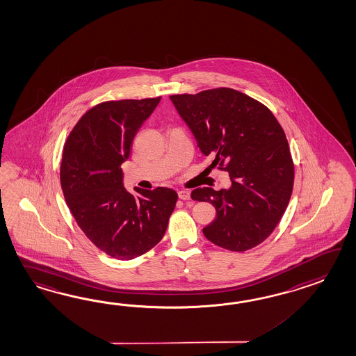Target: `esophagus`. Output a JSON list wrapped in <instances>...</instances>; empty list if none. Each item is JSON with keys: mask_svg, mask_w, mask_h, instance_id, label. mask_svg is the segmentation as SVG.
Masks as SVG:
<instances>
[{"mask_svg": "<svg viewBox=\"0 0 356 356\" xmlns=\"http://www.w3.org/2000/svg\"><path fill=\"white\" fill-rule=\"evenodd\" d=\"M178 197L183 201H188L191 199L190 192L188 191H179L178 192Z\"/></svg>", "mask_w": 356, "mask_h": 356, "instance_id": "34e87169", "label": "esophagus"}]
</instances>
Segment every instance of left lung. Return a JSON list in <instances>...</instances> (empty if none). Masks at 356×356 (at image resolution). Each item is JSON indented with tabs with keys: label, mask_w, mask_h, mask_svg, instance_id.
<instances>
[{
	"label": "left lung",
	"mask_w": 356,
	"mask_h": 356,
	"mask_svg": "<svg viewBox=\"0 0 356 356\" xmlns=\"http://www.w3.org/2000/svg\"><path fill=\"white\" fill-rule=\"evenodd\" d=\"M170 99L202 154L214 157L211 166L231 177L229 190L204 187L191 193L216 210L204 236L236 252L260 245L280 223L293 190L295 166L281 124L264 104L233 88Z\"/></svg>",
	"instance_id": "1"
}]
</instances>
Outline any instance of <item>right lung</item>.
Here are the masks:
<instances>
[{
	"label": "right lung",
	"mask_w": 356,
	"mask_h": 356,
	"mask_svg": "<svg viewBox=\"0 0 356 356\" xmlns=\"http://www.w3.org/2000/svg\"><path fill=\"white\" fill-rule=\"evenodd\" d=\"M160 97L104 101L90 108L69 133L60 182L70 213L92 243L108 257L131 260L156 246L178 200L165 187H123L122 164L142 123Z\"/></svg>",
	"instance_id": "obj_1"
}]
</instances>
